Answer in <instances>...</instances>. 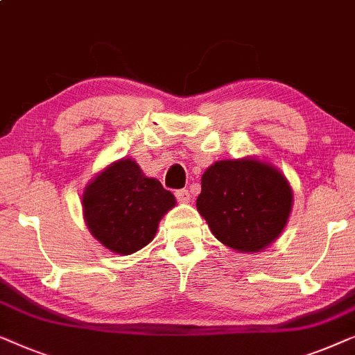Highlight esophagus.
I'll list each match as a JSON object with an SVG mask.
<instances>
[{
	"mask_svg": "<svg viewBox=\"0 0 355 355\" xmlns=\"http://www.w3.org/2000/svg\"><path fill=\"white\" fill-rule=\"evenodd\" d=\"M175 198L178 199L180 202H189V199H191V194H189L188 189H177Z\"/></svg>",
	"mask_w": 355,
	"mask_h": 355,
	"instance_id": "1",
	"label": "esophagus"
}]
</instances>
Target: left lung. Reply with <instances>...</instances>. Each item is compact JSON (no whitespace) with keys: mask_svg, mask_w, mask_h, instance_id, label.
Masks as SVG:
<instances>
[{"mask_svg":"<svg viewBox=\"0 0 355 355\" xmlns=\"http://www.w3.org/2000/svg\"><path fill=\"white\" fill-rule=\"evenodd\" d=\"M293 193L275 167L254 159L218 161L204 172L196 206L218 241L257 252L279 236Z\"/></svg>","mask_w":355,"mask_h":355,"instance_id":"1","label":"left lung"}]
</instances>
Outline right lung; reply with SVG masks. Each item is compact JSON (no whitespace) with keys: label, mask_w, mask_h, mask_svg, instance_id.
I'll list each match as a JSON object with an SVG mask.
<instances>
[{"label":"right lung","mask_w":355,"mask_h":355,"mask_svg":"<svg viewBox=\"0 0 355 355\" xmlns=\"http://www.w3.org/2000/svg\"><path fill=\"white\" fill-rule=\"evenodd\" d=\"M83 216L94 238L109 251L132 254L153 241L157 223L175 198L156 178L143 175L130 159L114 162L85 188Z\"/></svg>","instance_id":"1"}]
</instances>
